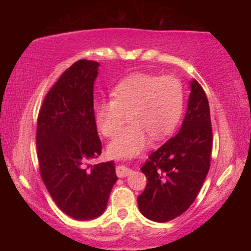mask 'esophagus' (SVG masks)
Masks as SVG:
<instances>
[{
    "label": "esophagus",
    "instance_id": "1",
    "mask_svg": "<svg viewBox=\"0 0 251 251\" xmlns=\"http://www.w3.org/2000/svg\"><path fill=\"white\" fill-rule=\"evenodd\" d=\"M133 173V171H131L130 168H128V167H125V166H118L117 168H116V175L118 176V177H127V176H129L130 174Z\"/></svg>",
    "mask_w": 251,
    "mask_h": 251
}]
</instances>
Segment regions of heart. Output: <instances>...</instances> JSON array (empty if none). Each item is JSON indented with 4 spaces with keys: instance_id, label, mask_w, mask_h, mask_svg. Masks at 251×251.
Masks as SVG:
<instances>
[{
    "instance_id": "obj_1",
    "label": "heart",
    "mask_w": 251,
    "mask_h": 251,
    "mask_svg": "<svg viewBox=\"0 0 251 251\" xmlns=\"http://www.w3.org/2000/svg\"><path fill=\"white\" fill-rule=\"evenodd\" d=\"M114 99L96 106V124L105 137H114L129 114L131 124L110 143L115 157L141 152L150 142L172 134L184 109V86L174 75L134 74L121 80L113 91Z\"/></svg>"
}]
</instances>
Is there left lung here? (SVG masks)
Here are the masks:
<instances>
[{
  "label": "left lung",
  "instance_id": "left-lung-1",
  "mask_svg": "<svg viewBox=\"0 0 251 251\" xmlns=\"http://www.w3.org/2000/svg\"><path fill=\"white\" fill-rule=\"evenodd\" d=\"M188 108L176 136L148 156L141 168L147 178L138 208L146 218L166 223L195 201L210 167L212 129L205 91L190 83Z\"/></svg>",
  "mask_w": 251,
  "mask_h": 251
}]
</instances>
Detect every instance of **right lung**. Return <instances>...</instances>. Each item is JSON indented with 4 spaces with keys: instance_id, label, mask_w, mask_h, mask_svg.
<instances>
[{
    "instance_id": "obj_1",
    "label": "right lung",
    "mask_w": 251,
    "mask_h": 251,
    "mask_svg": "<svg viewBox=\"0 0 251 251\" xmlns=\"http://www.w3.org/2000/svg\"><path fill=\"white\" fill-rule=\"evenodd\" d=\"M99 66L75 62L46 94L37 117L41 177L59 209L77 220L103 214L117 180L112 160L88 164L101 152L93 96Z\"/></svg>"
}]
</instances>
